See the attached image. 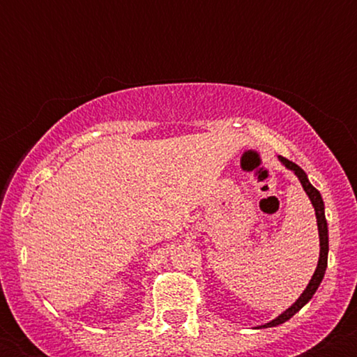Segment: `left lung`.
I'll use <instances>...</instances> for the list:
<instances>
[{"label": "left lung", "mask_w": 357, "mask_h": 357, "mask_svg": "<svg viewBox=\"0 0 357 357\" xmlns=\"http://www.w3.org/2000/svg\"><path fill=\"white\" fill-rule=\"evenodd\" d=\"M278 161L284 165L287 169L292 171L294 174L297 176L298 181H301L302 188H304L305 195L309 196L310 203H312L314 206V211H315V220H317V230H319V261H317V267H315V272L312 278L309 280V284H307L305 290L301 294V297L297 298L296 302H294L292 305L289 307V309H285L284 312L278 314L275 319H272V321L267 322V324H261V326H258L257 329H265V327H275V326H280V324H284L289 321L290 317H294L298 310L304 307L307 302L310 301V298L314 297V294L317 292L319 285H321L324 275H326V268H327V255H329V228H327V220H326V213H324V202H322V196L321 192H319L315 188L310 184L309 178H307L305 171L302 169L301 166H297L296 162L289 161V159L282 158V155H278Z\"/></svg>", "instance_id": "8db88e82"}]
</instances>
